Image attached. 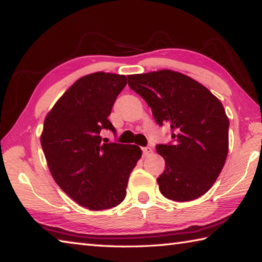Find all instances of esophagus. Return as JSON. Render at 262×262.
Returning <instances> with one entry per match:
<instances>
[{
    "label": "esophagus",
    "mask_w": 262,
    "mask_h": 262,
    "mask_svg": "<svg viewBox=\"0 0 262 262\" xmlns=\"http://www.w3.org/2000/svg\"><path fill=\"white\" fill-rule=\"evenodd\" d=\"M152 152V149L150 147H144L142 148V155H144V157L146 156H149Z\"/></svg>",
    "instance_id": "esophagus-1"
}]
</instances>
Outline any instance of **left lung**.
<instances>
[{"mask_svg": "<svg viewBox=\"0 0 262 262\" xmlns=\"http://www.w3.org/2000/svg\"><path fill=\"white\" fill-rule=\"evenodd\" d=\"M129 86L151 108L157 124H169L172 144L157 145L164 172L157 178L166 199L188 202L204 195L228 154L229 120L221 101L194 78L170 70L127 76Z\"/></svg>", "mask_w": 262, "mask_h": 262, "instance_id": "obj_1", "label": "left lung"}]
</instances>
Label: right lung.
Here are the masks:
<instances>
[{
	"label": "right lung",
	"mask_w": 262,
	"mask_h": 262,
	"mask_svg": "<svg viewBox=\"0 0 262 262\" xmlns=\"http://www.w3.org/2000/svg\"><path fill=\"white\" fill-rule=\"evenodd\" d=\"M126 76L97 72L83 76L59 98L44 120L41 145L54 181L77 204L92 211L114 208L126 195L142 151L136 145L102 144V129Z\"/></svg>",
	"instance_id": "add662e5"
}]
</instances>
